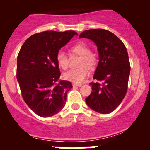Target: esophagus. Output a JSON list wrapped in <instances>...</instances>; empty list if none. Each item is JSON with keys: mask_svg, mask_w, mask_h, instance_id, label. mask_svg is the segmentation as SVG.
Segmentation results:
<instances>
[{"mask_svg": "<svg viewBox=\"0 0 150 150\" xmlns=\"http://www.w3.org/2000/svg\"><path fill=\"white\" fill-rule=\"evenodd\" d=\"M81 84H76V83H73V87H81Z\"/></svg>", "mask_w": 150, "mask_h": 150, "instance_id": "1", "label": "esophagus"}]
</instances>
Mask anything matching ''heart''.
Returning <instances> with one entry per match:
<instances>
[{
  "mask_svg": "<svg viewBox=\"0 0 150 150\" xmlns=\"http://www.w3.org/2000/svg\"><path fill=\"white\" fill-rule=\"evenodd\" d=\"M71 53L72 54H76L81 57L80 61L79 66L81 67L79 69H70L64 74V78L67 81L73 83L79 84L83 83L86 78L89 76V69H93L96 65V58L91 53L89 47L84 42H78L71 47ZM57 62L59 66L65 70L69 67V60L66 54L62 51L57 52L56 57Z\"/></svg>",
  "mask_w": 150,
  "mask_h": 150,
  "instance_id": "1",
  "label": "heart"
}]
</instances>
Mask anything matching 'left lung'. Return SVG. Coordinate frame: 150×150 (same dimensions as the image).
Wrapping results in <instances>:
<instances>
[{
  "label": "left lung",
  "mask_w": 150,
  "mask_h": 150,
  "mask_svg": "<svg viewBox=\"0 0 150 150\" xmlns=\"http://www.w3.org/2000/svg\"><path fill=\"white\" fill-rule=\"evenodd\" d=\"M79 38L91 40L99 52L93 76L96 82L89 83L92 91L86 103L96 112L110 113L121 104L128 89L130 64L126 46L115 35L102 28L86 30Z\"/></svg>",
  "instance_id": "8db88e82"
}]
</instances>
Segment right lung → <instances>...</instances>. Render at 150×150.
I'll return each mask as SVG.
<instances>
[{
	"mask_svg": "<svg viewBox=\"0 0 150 150\" xmlns=\"http://www.w3.org/2000/svg\"><path fill=\"white\" fill-rule=\"evenodd\" d=\"M77 33L54 30L29 37L20 48L16 76L22 98L38 115L48 117L64 106L67 93L72 88L69 81H60L56 57L59 50Z\"/></svg>",
	"mask_w": 150,
	"mask_h": 150,
	"instance_id": "right-lung-1",
	"label": "right lung"
}]
</instances>
